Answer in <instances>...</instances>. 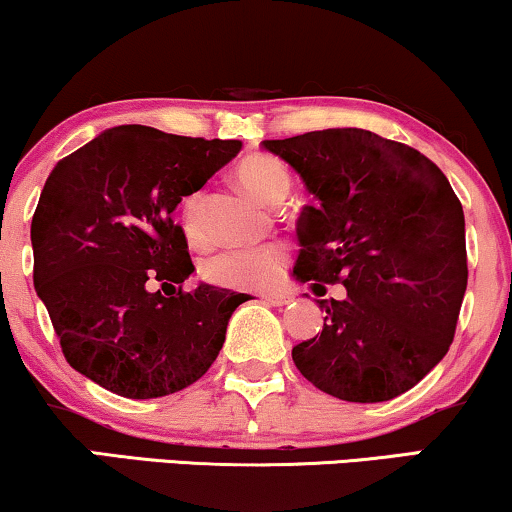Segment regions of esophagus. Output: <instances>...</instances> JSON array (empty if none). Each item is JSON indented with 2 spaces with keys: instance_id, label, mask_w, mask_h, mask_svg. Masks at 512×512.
<instances>
[{
  "instance_id": "34e87169",
  "label": "esophagus",
  "mask_w": 512,
  "mask_h": 512,
  "mask_svg": "<svg viewBox=\"0 0 512 512\" xmlns=\"http://www.w3.org/2000/svg\"><path fill=\"white\" fill-rule=\"evenodd\" d=\"M262 302L269 304V307H286L290 302L288 295H281V293H271V295H262Z\"/></svg>"
}]
</instances>
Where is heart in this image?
I'll use <instances>...</instances> for the list:
<instances>
[{"label":"heart","mask_w":512,"mask_h":512,"mask_svg":"<svg viewBox=\"0 0 512 512\" xmlns=\"http://www.w3.org/2000/svg\"><path fill=\"white\" fill-rule=\"evenodd\" d=\"M236 179L250 196L267 205H278L290 191V174L286 167L267 153L245 155L236 165ZM181 229L186 241L200 245L205 241V196L193 193L181 205ZM288 262V252L281 245L264 248L224 250L203 262V276L210 283L234 290H262L274 286Z\"/></svg>","instance_id":"1"}]
</instances>
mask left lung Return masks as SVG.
Here are the masks:
<instances>
[{
  "label": "left lung",
  "mask_w": 512,
  "mask_h": 512,
  "mask_svg": "<svg viewBox=\"0 0 512 512\" xmlns=\"http://www.w3.org/2000/svg\"><path fill=\"white\" fill-rule=\"evenodd\" d=\"M316 203L297 222V283H342L321 300V335L293 347L304 378L331 397H399L449 352L468 286L465 217L442 170L416 148L338 127L262 141Z\"/></svg>",
  "instance_id": "obj_1"
}]
</instances>
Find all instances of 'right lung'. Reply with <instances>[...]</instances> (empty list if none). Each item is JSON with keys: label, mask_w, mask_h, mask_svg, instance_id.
<instances>
[{"label": "right lung", "mask_w": 512, "mask_h": 512, "mask_svg": "<svg viewBox=\"0 0 512 512\" xmlns=\"http://www.w3.org/2000/svg\"><path fill=\"white\" fill-rule=\"evenodd\" d=\"M241 141L120 125L58 160L30 226L35 290L68 364L120 397L196 383L250 295L181 283L193 267L181 198L236 158Z\"/></svg>", "instance_id": "add662e5"}]
</instances>
